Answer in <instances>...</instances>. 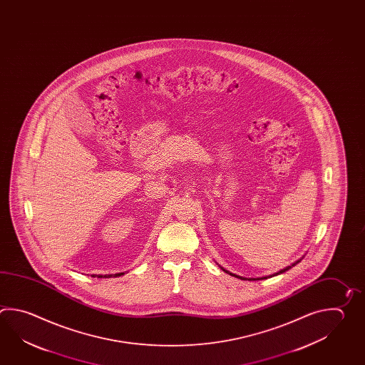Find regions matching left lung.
<instances>
[{
    "label": "left lung",
    "instance_id": "obj_1",
    "mask_svg": "<svg viewBox=\"0 0 365 365\" xmlns=\"http://www.w3.org/2000/svg\"><path fill=\"white\" fill-rule=\"evenodd\" d=\"M299 261H297V262H295V264H292V267H294V265H297V264H298ZM291 267H287V268L286 269H283V270H281V272H279V273H283V272H286V270H289V269H290ZM223 270H225V269H223ZM225 272H227V270H225ZM227 273H229V272H227ZM279 273H277V274H279ZM231 274V273H230ZM231 275H234V277H237V278H240V279H246V278H242V277H239V275H235V274H231ZM257 279H262V278H257ZM253 281H255V279H253Z\"/></svg>",
    "mask_w": 365,
    "mask_h": 365
}]
</instances>
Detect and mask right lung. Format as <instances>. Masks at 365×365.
I'll return each mask as SVG.
<instances>
[{"instance_id":"add662e5","label":"right lung","mask_w":365,"mask_h":365,"mask_svg":"<svg viewBox=\"0 0 365 365\" xmlns=\"http://www.w3.org/2000/svg\"><path fill=\"white\" fill-rule=\"evenodd\" d=\"M123 273H117V274H105V275H96L93 274L92 277H97V278H110V277H119V275H122Z\"/></svg>"}]
</instances>
